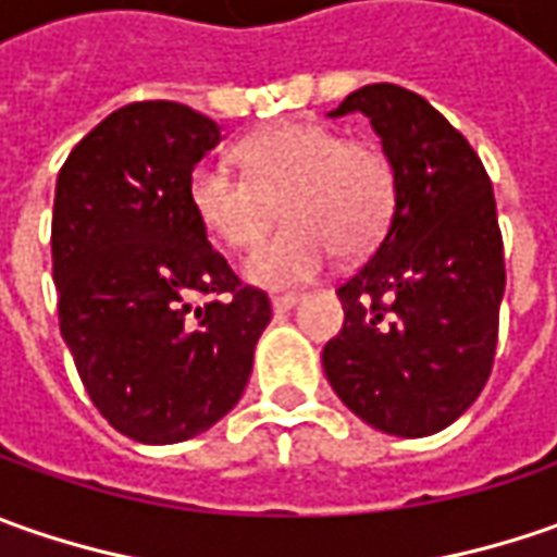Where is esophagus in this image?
I'll use <instances>...</instances> for the list:
<instances>
[{
    "label": "esophagus",
    "instance_id": "obj_1",
    "mask_svg": "<svg viewBox=\"0 0 557 557\" xmlns=\"http://www.w3.org/2000/svg\"><path fill=\"white\" fill-rule=\"evenodd\" d=\"M297 300H300V294H275V297H272V310L288 312Z\"/></svg>",
    "mask_w": 557,
    "mask_h": 557
}]
</instances>
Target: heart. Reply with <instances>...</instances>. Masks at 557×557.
<instances>
[{"label": "heart", "instance_id": "obj_1", "mask_svg": "<svg viewBox=\"0 0 557 557\" xmlns=\"http://www.w3.org/2000/svg\"><path fill=\"white\" fill-rule=\"evenodd\" d=\"M245 173L201 161L188 180V203L201 225L228 247L253 245L275 216L285 225L253 247L245 275L263 288H290L332 263L334 247L366 253L384 235L394 210V166L366 139L288 120L242 141Z\"/></svg>", "mask_w": 557, "mask_h": 557}]
</instances>
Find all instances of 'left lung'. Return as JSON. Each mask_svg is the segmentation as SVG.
Instances as JSON below:
<instances>
[{
    "mask_svg": "<svg viewBox=\"0 0 557 557\" xmlns=\"http://www.w3.org/2000/svg\"><path fill=\"white\" fill-rule=\"evenodd\" d=\"M366 114L394 166V213L374 253L337 288L344 329L322 350L341 403L394 437L437 434L483 391L505 294L493 183L449 120L394 83L329 117Z\"/></svg>",
    "mask_w": 557,
    "mask_h": 557,
    "instance_id": "obj_1",
    "label": "left lung"
}]
</instances>
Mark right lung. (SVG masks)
I'll return each instance as SVG.
<instances>
[{"label":"right lung","instance_id":"right-lung-1","mask_svg":"<svg viewBox=\"0 0 557 557\" xmlns=\"http://www.w3.org/2000/svg\"><path fill=\"white\" fill-rule=\"evenodd\" d=\"M216 145L220 126L188 104L136 101L76 145L54 185L61 337L108 424L151 446L201 434L242 399L272 319L188 203Z\"/></svg>","mask_w":557,"mask_h":557}]
</instances>
